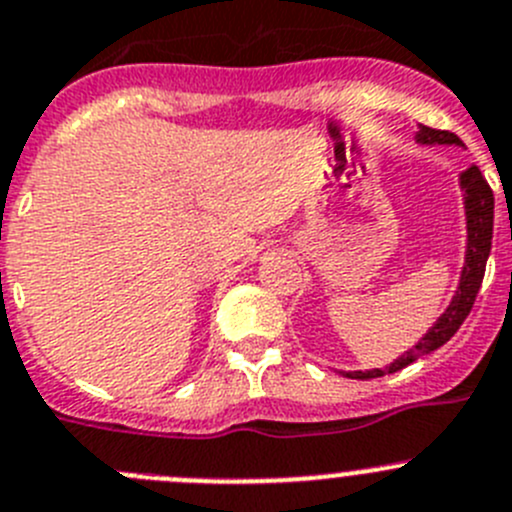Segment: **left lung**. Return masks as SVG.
I'll list each match as a JSON object with an SVG mask.
<instances>
[{
  "label": "left lung",
  "instance_id": "left-lung-1",
  "mask_svg": "<svg viewBox=\"0 0 512 512\" xmlns=\"http://www.w3.org/2000/svg\"><path fill=\"white\" fill-rule=\"evenodd\" d=\"M417 143L424 146H462L460 138L450 131H437V128L419 126ZM460 189L462 199H465V222H467V250H465V265H462L460 285H457L455 295H452V303L447 305L442 315L437 318L432 328L424 333L417 341V346L409 348V351L401 353L399 358H394L389 366L384 369H371V371H341L348 379H376V376L384 374H396L404 366H409L417 358L427 356V353L437 351L439 346L450 341L457 333V328L465 323V318L470 315L472 305H475L477 290H480L482 278H485V265L487 257H490V247H493V214H495V197L493 189L487 186L485 176L480 174L477 166H470L460 174Z\"/></svg>",
  "mask_w": 512,
  "mask_h": 512
}]
</instances>
